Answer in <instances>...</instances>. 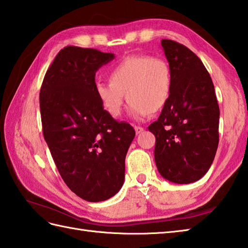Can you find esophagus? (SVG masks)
Wrapping results in <instances>:
<instances>
[{
  "instance_id": "34e87169",
  "label": "esophagus",
  "mask_w": 248,
  "mask_h": 248,
  "mask_svg": "<svg viewBox=\"0 0 248 248\" xmlns=\"http://www.w3.org/2000/svg\"><path fill=\"white\" fill-rule=\"evenodd\" d=\"M134 129H135L136 134H140L144 131V128L143 127H140V125H135Z\"/></svg>"
}]
</instances>
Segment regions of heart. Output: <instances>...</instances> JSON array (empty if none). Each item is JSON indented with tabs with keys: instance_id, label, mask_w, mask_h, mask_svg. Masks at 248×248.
I'll return each mask as SVG.
<instances>
[{
	"instance_id": "heart-1",
	"label": "heart",
	"mask_w": 248,
	"mask_h": 248,
	"mask_svg": "<svg viewBox=\"0 0 248 248\" xmlns=\"http://www.w3.org/2000/svg\"><path fill=\"white\" fill-rule=\"evenodd\" d=\"M108 80L96 82L94 93L114 118L123 113L125 93L131 116L143 120L164 107L172 91L170 65L162 57L147 54L124 57L110 68Z\"/></svg>"
}]
</instances>
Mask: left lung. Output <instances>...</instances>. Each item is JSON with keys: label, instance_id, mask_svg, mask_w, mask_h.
Returning <instances> with one entry per match:
<instances>
[{"label": "left lung", "instance_id": "1", "mask_svg": "<svg viewBox=\"0 0 248 248\" xmlns=\"http://www.w3.org/2000/svg\"><path fill=\"white\" fill-rule=\"evenodd\" d=\"M172 72V91L148 130L155 136V160L163 178L187 184L209 170L218 146L219 108L214 85L199 57L186 46L162 39Z\"/></svg>", "mask_w": 248, "mask_h": 248}]
</instances>
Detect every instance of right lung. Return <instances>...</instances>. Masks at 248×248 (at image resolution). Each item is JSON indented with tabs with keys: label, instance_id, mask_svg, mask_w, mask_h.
Wrapping results in <instances>:
<instances>
[{
	"label": "right lung",
	"instance_id": "obj_1",
	"mask_svg": "<svg viewBox=\"0 0 248 248\" xmlns=\"http://www.w3.org/2000/svg\"><path fill=\"white\" fill-rule=\"evenodd\" d=\"M112 53L68 46L44 78L39 103L44 138L60 175L78 197L103 202L124 184L132 125L109 116L94 93L100 67Z\"/></svg>",
	"mask_w": 248,
	"mask_h": 248
}]
</instances>
